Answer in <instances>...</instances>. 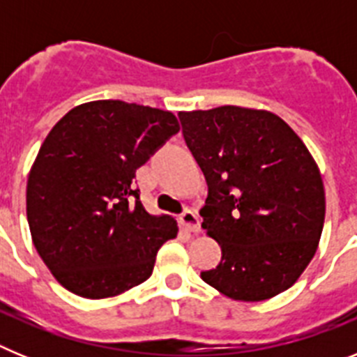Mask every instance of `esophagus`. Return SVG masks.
<instances>
[{
    "label": "esophagus",
    "instance_id": "obj_1",
    "mask_svg": "<svg viewBox=\"0 0 357 357\" xmlns=\"http://www.w3.org/2000/svg\"><path fill=\"white\" fill-rule=\"evenodd\" d=\"M181 222L189 232H200V218H198V214L193 209L185 207L181 214Z\"/></svg>",
    "mask_w": 357,
    "mask_h": 357
}]
</instances>
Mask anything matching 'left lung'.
<instances>
[{"label":"left lung","mask_w":357,"mask_h":357,"mask_svg":"<svg viewBox=\"0 0 357 357\" xmlns=\"http://www.w3.org/2000/svg\"><path fill=\"white\" fill-rule=\"evenodd\" d=\"M178 118L209 188L202 227L222 247V261L202 279L243 302L286 291L313 259L326 218L309 150L268 110L223 105Z\"/></svg>","instance_id":"left-lung-1"}]
</instances>
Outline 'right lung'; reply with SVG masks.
Wrapping results in <instances>:
<instances>
[{"label": "right lung", "instance_id": "1", "mask_svg": "<svg viewBox=\"0 0 357 357\" xmlns=\"http://www.w3.org/2000/svg\"><path fill=\"white\" fill-rule=\"evenodd\" d=\"M178 130L168 110L119 100L75 107L52 128L28 176L26 216L40 259L66 289L105 298L151 275L178 227L146 213L134 178Z\"/></svg>", "mask_w": 357, "mask_h": 357}]
</instances>
